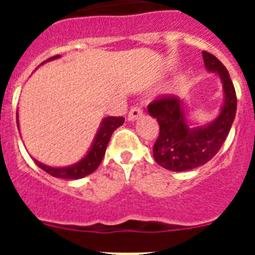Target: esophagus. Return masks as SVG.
<instances>
[{
    "mask_svg": "<svg viewBox=\"0 0 255 255\" xmlns=\"http://www.w3.org/2000/svg\"><path fill=\"white\" fill-rule=\"evenodd\" d=\"M141 116H143V111H141L139 107L134 106V107H131V110H130L129 115H128V120L135 121L138 120V119H140Z\"/></svg>",
    "mask_w": 255,
    "mask_h": 255,
    "instance_id": "34e87169",
    "label": "esophagus"
}]
</instances>
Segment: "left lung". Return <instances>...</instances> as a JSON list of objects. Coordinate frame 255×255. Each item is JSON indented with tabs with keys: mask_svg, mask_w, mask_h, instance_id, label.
<instances>
[{
	"mask_svg": "<svg viewBox=\"0 0 255 255\" xmlns=\"http://www.w3.org/2000/svg\"><path fill=\"white\" fill-rule=\"evenodd\" d=\"M202 55L206 69L220 76L224 89V103L215 120L194 126L186 117V103L175 96L163 97L148 106V112L159 125L153 157L166 170L189 171L211 161L227 138L235 119L236 93L229 71L213 55L206 51Z\"/></svg>",
	"mask_w": 255,
	"mask_h": 255,
	"instance_id": "1",
	"label": "left lung"
}]
</instances>
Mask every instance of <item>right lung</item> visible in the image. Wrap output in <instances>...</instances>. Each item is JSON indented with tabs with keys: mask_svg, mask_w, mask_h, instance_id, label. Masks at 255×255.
<instances>
[{
	"mask_svg": "<svg viewBox=\"0 0 255 255\" xmlns=\"http://www.w3.org/2000/svg\"><path fill=\"white\" fill-rule=\"evenodd\" d=\"M58 57H60V56H55V57L48 58L47 61L56 60V58ZM47 61H44V62H47ZM44 62H42L40 65H43ZM124 121H125L124 117H105L102 120V123H101L100 129L97 131L96 136H94L92 147L89 148L87 154H85L80 161L76 162V163L70 164V166H65V167H51V166H47V164L34 159L35 164L43 171H46L47 173H49L51 176L60 177V179L78 180L82 179V177L88 176V175H91L92 172H94V171L98 168V166H100L101 162H102L103 157H105L106 148H107L108 141L111 139L112 132H114L117 128H120L124 124ZM16 123L17 129H19V114H17V112Z\"/></svg>",
	"mask_w": 255,
	"mask_h": 255,
	"instance_id": "1",
	"label": "right lung"
}]
</instances>
